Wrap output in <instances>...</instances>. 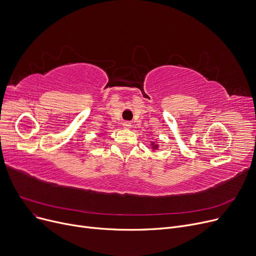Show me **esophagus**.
I'll return each mask as SVG.
<instances>
[{"mask_svg": "<svg viewBox=\"0 0 256 256\" xmlns=\"http://www.w3.org/2000/svg\"><path fill=\"white\" fill-rule=\"evenodd\" d=\"M132 126V124L128 122V121H126V122H124V128H130Z\"/></svg>", "mask_w": 256, "mask_h": 256, "instance_id": "obj_1", "label": "esophagus"}]
</instances>
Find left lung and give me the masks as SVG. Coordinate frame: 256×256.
I'll list each match as a JSON object with an SVG mask.
<instances>
[{
  "label": "left lung",
  "instance_id": "left-lung-1",
  "mask_svg": "<svg viewBox=\"0 0 256 256\" xmlns=\"http://www.w3.org/2000/svg\"><path fill=\"white\" fill-rule=\"evenodd\" d=\"M150 146H152V150H158V144L156 143V141L150 142Z\"/></svg>",
  "mask_w": 256,
  "mask_h": 256
}]
</instances>
